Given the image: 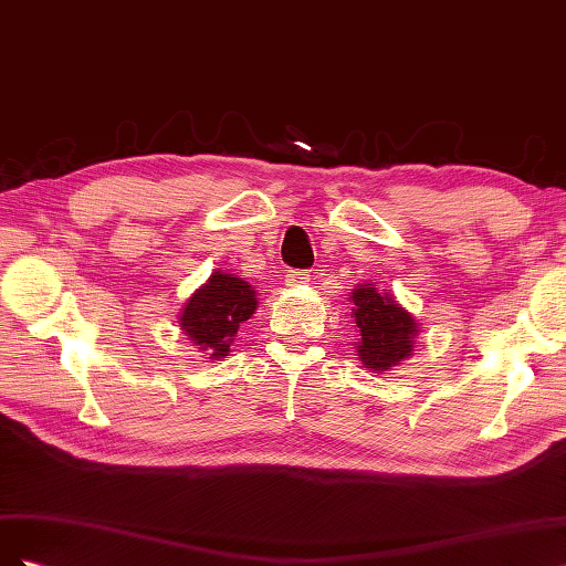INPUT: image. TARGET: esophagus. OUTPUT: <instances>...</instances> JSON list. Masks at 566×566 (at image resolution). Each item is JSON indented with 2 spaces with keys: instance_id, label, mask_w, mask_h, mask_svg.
<instances>
[{
  "instance_id": "34e87169",
  "label": "esophagus",
  "mask_w": 566,
  "mask_h": 566,
  "mask_svg": "<svg viewBox=\"0 0 566 566\" xmlns=\"http://www.w3.org/2000/svg\"><path fill=\"white\" fill-rule=\"evenodd\" d=\"M307 282H310L307 270H289L286 272V284L289 286H298V284H307Z\"/></svg>"
}]
</instances>
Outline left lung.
Instances as JSON below:
<instances>
[{
  "label": "left lung",
  "mask_w": 566,
  "mask_h": 566,
  "mask_svg": "<svg viewBox=\"0 0 566 566\" xmlns=\"http://www.w3.org/2000/svg\"><path fill=\"white\" fill-rule=\"evenodd\" d=\"M353 317L357 324V355L369 371L382 374L402 364L418 334V324L411 313L399 305L390 291L376 284H359L350 296Z\"/></svg>",
  "instance_id": "8db88e82"
}]
</instances>
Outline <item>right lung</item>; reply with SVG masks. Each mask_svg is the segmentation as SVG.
Returning a JSON list of instances; mask_svg holds the SVG:
<instances>
[{
  "instance_id": "add662e5",
  "label": "right lung",
  "mask_w": 566,
  "mask_h": 566,
  "mask_svg": "<svg viewBox=\"0 0 566 566\" xmlns=\"http://www.w3.org/2000/svg\"><path fill=\"white\" fill-rule=\"evenodd\" d=\"M256 291L242 277L216 270L180 313V329L209 359L228 357L240 324L256 313Z\"/></svg>"
}]
</instances>
